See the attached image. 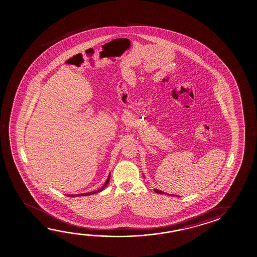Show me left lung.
Returning a JSON list of instances; mask_svg holds the SVG:
<instances>
[{"instance_id": "obj_1", "label": "left lung", "mask_w": 257, "mask_h": 257, "mask_svg": "<svg viewBox=\"0 0 257 257\" xmlns=\"http://www.w3.org/2000/svg\"><path fill=\"white\" fill-rule=\"evenodd\" d=\"M155 192H156V193H158V194H166V193H165V192H163L162 190H158V189H155ZM167 195H169V194H167ZM173 196H175V197H177V196H176V195H173Z\"/></svg>"}]
</instances>
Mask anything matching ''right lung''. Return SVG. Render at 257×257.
Segmentation results:
<instances>
[{
    "label": "right lung",
    "mask_w": 257,
    "mask_h": 257,
    "mask_svg": "<svg viewBox=\"0 0 257 257\" xmlns=\"http://www.w3.org/2000/svg\"><path fill=\"white\" fill-rule=\"evenodd\" d=\"M109 179H110V174L108 175L107 180L106 181V182L104 183V185L102 186V188H101V189H99V190H95V191H91V192H89V193L77 194V195H67V196H68V197H77V196H89V195H91V194L98 193V192L101 191V190H104V189L106 188V186L107 185V183L109 182Z\"/></svg>",
    "instance_id": "1"
}]
</instances>
